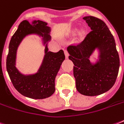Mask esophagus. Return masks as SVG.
Here are the masks:
<instances>
[{"label":"esophagus","instance_id":"esophagus-1","mask_svg":"<svg viewBox=\"0 0 124 124\" xmlns=\"http://www.w3.org/2000/svg\"><path fill=\"white\" fill-rule=\"evenodd\" d=\"M64 53H65V56H66V58H68V56H69V53L67 50H64Z\"/></svg>","mask_w":124,"mask_h":124}]
</instances>
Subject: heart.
I'll return each mask as SVG.
<instances>
[{
    "label": "heart",
    "mask_w": 124,
    "mask_h": 124,
    "mask_svg": "<svg viewBox=\"0 0 124 124\" xmlns=\"http://www.w3.org/2000/svg\"><path fill=\"white\" fill-rule=\"evenodd\" d=\"M78 32V30L77 29H74V30H73L71 31V34H73V35H75V34H76Z\"/></svg>",
    "instance_id": "1"
}]
</instances>
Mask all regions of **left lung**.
Listing matches in <instances>:
<instances>
[{"label":"left lung","mask_w":124,"mask_h":124,"mask_svg":"<svg viewBox=\"0 0 124 124\" xmlns=\"http://www.w3.org/2000/svg\"><path fill=\"white\" fill-rule=\"evenodd\" d=\"M92 30L77 45L68 47L69 58L73 62L76 87L80 94L96 96L113 86L120 67L119 55L113 35L106 23L92 16L83 18ZM97 48L99 60L91 63L90 56Z\"/></svg>","instance_id":"1"}]
</instances>
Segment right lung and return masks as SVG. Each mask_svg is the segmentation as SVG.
<instances>
[{"label":"right lung","mask_w":124,"mask_h":124,"mask_svg":"<svg viewBox=\"0 0 124 124\" xmlns=\"http://www.w3.org/2000/svg\"><path fill=\"white\" fill-rule=\"evenodd\" d=\"M42 20L22 21L11 39L8 54L6 58V69L13 86L20 94L33 99H44L51 96L55 91L54 80L65 59L63 50L57 53L49 51L47 43L51 39L50 27ZM37 34L43 38L45 46V55L38 71L33 75H23L16 69V51L19 45L26 36Z\"/></svg>","instance_id":"1"}]
</instances>
